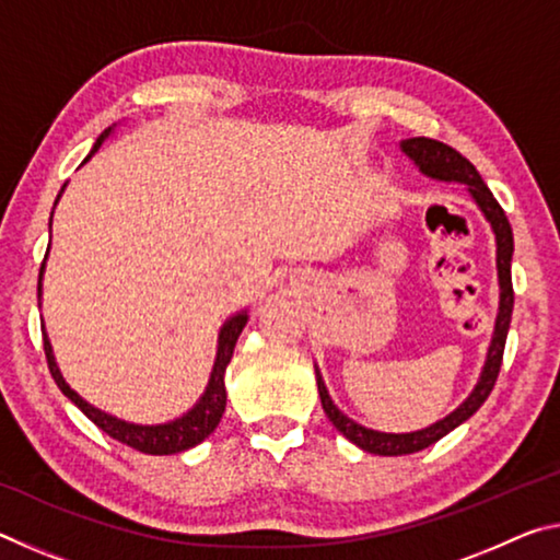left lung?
<instances>
[{
    "instance_id": "obj_1",
    "label": "left lung",
    "mask_w": 560,
    "mask_h": 560,
    "mask_svg": "<svg viewBox=\"0 0 560 560\" xmlns=\"http://www.w3.org/2000/svg\"><path fill=\"white\" fill-rule=\"evenodd\" d=\"M402 153L412 160V163L422 170V175L444 179V183H462L467 185L469 195L474 202L479 205V210L485 212L487 222L491 224L497 236V271H499V314H497V326L494 336H491V346L487 353L485 371L479 375V383L474 385L471 395L464 400L457 410L450 412L444 420L430 424V428L417 430V432H405V434H393V432H377L368 430L363 424H358L338 410L330 400L326 390V383L320 373L316 371V383H318V395L320 405H324V412L328 420L334 422V428L343 434L346 440L358 444L360 450L371 454H383V457H400V454H412L424 447H430L444 434H450L454 428H459L462 422H467L469 417L479 410L489 393L494 390V383L501 371V360H504V346H506V334L511 324V311H514V287H511V257H514V234H511V224L506 220L501 205L494 200L491 189L485 185V179L477 173L467 158L459 155L457 150L440 143V140L432 138H407L400 143Z\"/></svg>"
}]
</instances>
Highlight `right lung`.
<instances>
[{
    "mask_svg": "<svg viewBox=\"0 0 560 560\" xmlns=\"http://www.w3.org/2000/svg\"><path fill=\"white\" fill-rule=\"evenodd\" d=\"M110 130L113 128H108L96 140V145L91 148L89 158L96 153L103 140L108 138ZM86 160H83V163H86ZM42 271H44V264H42ZM42 271H39V291H42ZM244 326H246V311L232 316L230 320H224V326L220 330V346H217V360H214V368H212V375H210V383H207L205 395L200 397V402H197L192 410L185 412L183 417H177V420H173V422H165V424H132V422L118 420V417L98 410V407L89 405L79 393L71 390L69 383L63 381V375L59 371V365H56L54 353H51V343L46 336H44V350H46V363H49V371H51V377L56 381V385L61 387V393L69 397V400L79 407V410L86 415L93 424H98V428L106 434H110L113 440L128 444V447L143 452V454H177V452L195 447V444H200L205 438H210L217 424H220L224 405H226L224 371H226V365H230L236 338H240Z\"/></svg>",
    "mask_w": 560,
    "mask_h": 560,
    "instance_id": "1",
    "label": "right lung"
}]
</instances>
